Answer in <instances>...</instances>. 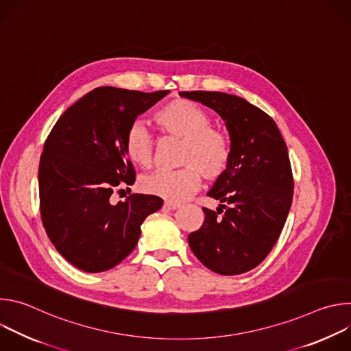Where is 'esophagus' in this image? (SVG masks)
<instances>
[{
	"instance_id": "34e87169",
	"label": "esophagus",
	"mask_w": 351,
	"mask_h": 351,
	"mask_svg": "<svg viewBox=\"0 0 351 351\" xmlns=\"http://www.w3.org/2000/svg\"><path fill=\"white\" fill-rule=\"evenodd\" d=\"M179 207H180V204H178V203H169V202H165V203H164V208H165V210H169V211L178 210Z\"/></svg>"
}]
</instances>
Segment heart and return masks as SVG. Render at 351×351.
<instances>
[{
    "label": "heart",
    "mask_w": 351,
    "mask_h": 351,
    "mask_svg": "<svg viewBox=\"0 0 351 351\" xmlns=\"http://www.w3.org/2000/svg\"><path fill=\"white\" fill-rule=\"evenodd\" d=\"M156 125L167 134L183 140L180 164L176 171H157L143 179V190L169 203H182L207 179L222 176L232 160L229 134L211 126L210 115L189 99L178 98L167 103L154 115ZM125 152L132 162L148 168L153 162V143L144 126L136 123L125 137Z\"/></svg>",
    "instance_id": "b5f03b06"
}]
</instances>
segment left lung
Instances as JSON below:
<instances>
[{"instance_id": "obj_1", "label": "left lung", "mask_w": 351, "mask_h": 351, "mask_svg": "<svg viewBox=\"0 0 351 351\" xmlns=\"http://www.w3.org/2000/svg\"><path fill=\"white\" fill-rule=\"evenodd\" d=\"M179 95L214 110L232 141L230 164L207 193L222 204L217 211L203 208L204 223L189 234V245L208 269L228 276L244 274L269 254L291 206L286 143L274 119L241 97L202 90Z\"/></svg>"}]
</instances>
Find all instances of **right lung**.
<instances>
[{"label": "right lung", "mask_w": 351, "mask_h": 351, "mask_svg": "<svg viewBox=\"0 0 351 351\" xmlns=\"http://www.w3.org/2000/svg\"><path fill=\"white\" fill-rule=\"evenodd\" d=\"M168 93L97 87L47 137L38 167L41 221L73 267L97 274L118 265L134 250L144 219L162 207L157 195L132 194L117 204L111 195L136 179L125 152L129 128Z\"/></svg>", "instance_id": "obj_1"}]
</instances>
